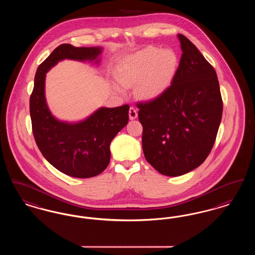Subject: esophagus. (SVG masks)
Instances as JSON below:
<instances>
[{
    "mask_svg": "<svg viewBox=\"0 0 255 255\" xmlns=\"http://www.w3.org/2000/svg\"><path fill=\"white\" fill-rule=\"evenodd\" d=\"M129 118H130L131 121L135 120L137 118V111H136L135 108L130 107V109H129Z\"/></svg>",
    "mask_w": 255,
    "mask_h": 255,
    "instance_id": "1",
    "label": "esophagus"
}]
</instances>
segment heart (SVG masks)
<instances>
[{"instance_id":"heart-1","label":"heart","mask_w":255,"mask_h":255,"mask_svg":"<svg viewBox=\"0 0 255 255\" xmlns=\"http://www.w3.org/2000/svg\"><path fill=\"white\" fill-rule=\"evenodd\" d=\"M178 68V56L171 49L146 47L123 57L117 65L115 77L122 87L136 83L137 96L154 99L161 96L171 85ZM122 92L121 87L114 86Z\"/></svg>"}]
</instances>
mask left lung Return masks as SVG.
Returning <instances> with one entry per match:
<instances>
[{
	"label": "left lung",
	"mask_w": 255,
	"mask_h": 255,
	"mask_svg": "<svg viewBox=\"0 0 255 255\" xmlns=\"http://www.w3.org/2000/svg\"><path fill=\"white\" fill-rule=\"evenodd\" d=\"M178 38L182 54L171 86L157 98L136 104L146 160L169 177L186 174L206 160L223 113L214 68L189 39Z\"/></svg>",
	"instance_id": "obj_1"
}]
</instances>
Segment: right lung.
Here are the masks:
<instances>
[{"label":"right lung","mask_w":255,"mask_h":255,"mask_svg":"<svg viewBox=\"0 0 255 255\" xmlns=\"http://www.w3.org/2000/svg\"><path fill=\"white\" fill-rule=\"evenodd\" d=\"M101 47L76 48L62 44L37 69L29 100L32 132L42 155L62 173L92 178L106 169L110 144L129 121V105L101 107L82 122H61L50 113L45 97L46 73L59 61H90L97 64Z\"/></svg>","instance_id":"right-lung-1"}]
</instances>
